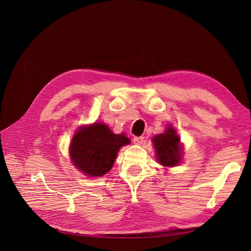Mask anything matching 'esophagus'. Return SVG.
<instances>
[{
	"mask_svg": "<svg viewBox=\"0 0 251 251\" xmlns=\"http://www.w3.org/2000/svg\"><path fill=\"white\" fill-rule=\"evenodd\" d=\"M144 140V137H142V136H136V137H134V143L135 144H141Z\"/></svg>",
	"mask_w": 251,
	"mask_h": 251,
	"instance_id": "obj_1",
	"label": "esophagus"
}]
</instances>
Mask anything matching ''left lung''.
<instances>
[{
  "label": "left lung",
  "mask_w": 251,
  "mask_h": 251,
  "mask_svg": "<svg viewBox=\"0 0 251 251\" xmlns=\"http://www.w3.org/2000/svg\"><path fill=\"white\" fill-rule=\"evenodd\" d=\"M179 141V136L171 126L166 128L165 133L159 134L153 138L158 161L162 165L174 166L179 164L181 160Z\"/></svg>",
  "instance_id": "1"
}]
</instances>
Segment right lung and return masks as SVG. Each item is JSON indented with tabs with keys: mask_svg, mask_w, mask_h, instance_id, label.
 <instances>
[{
	"mask_svg": "<svg viewBox=\"0 0 251 251\" xmlns=\"http://www.w3.org/2000/svg\"><path fill=\"white\" fill-rule=\"evenodd\" d=\"M128 143L130 139L125 134H113L105 125L82 126L71 141L72 162L88 176H102L112 169L118 150Z\"/></svg>",
	"mask_w": 251,
	"mask_h": 251,
	"instance_id": "1",
	"label": "right lung"
}]
</instances>
